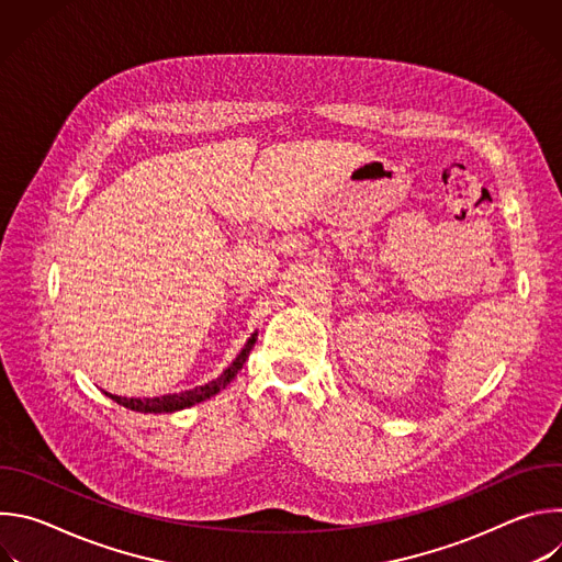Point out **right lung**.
<instances>
[{
	"label": "right lung",
	"mask_w": 562,
	"mask_h": 562,
	"mask_svg": "<svg viewBox=\"0 0 562 562\" xmlns=\"http://www.w3.org/2000/svg\"><path fill=\"white\" fill-rule=\"evenodd\" d=\"M256 336L258 334H254L249 340H247V345H245V349L237 353V358L233 360V364L228 367V369H224V373L220 375V378H215V380H211V382H206V384H202V386H195V389H191V391H182V393H169V395H162V397H122V395H113V393H106L111 400H115L117 405H122V407H126V409H131V412H142V414H173V412H180V409H187V407H193V405H198V403H202V400H206V397H211V395H215V393H220L233 378H235V373L243 369V364L247 362V358H249V353H251V349H254V345H256Z\"/></svg>",
	"instance_id": "obj_1"
}]
</instances>
